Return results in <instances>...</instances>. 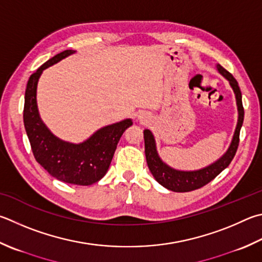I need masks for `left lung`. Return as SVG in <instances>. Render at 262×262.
Returning <instances> with one entry per match:
<instances>
[{
  "label": "left lung",
  "mask_w": 262,
  "mask_h": 262,
  "mask_svg": "<svg viewBox=\"0 0 262 262\" xmlns=\"http://www.w3.org/2000/svg\"><path fill=\"white\" fill-rule=\"evenodd\" d=\"M216 68L219 70V72L230 82V85L232 89H234L236 95L237 106H238V122H237L234 139H232L229 149H228L226 155L223 156L222 158L215 161V163L212 164L211 166H208V167L194 170V172H180V170H175L168 167L167 165L164 164L163 161L160 160L156 150L154 135H152V133L149 129L144 130L145 157L150 172L157 180V182L160 183L163 187L172 190V191L188 192L192 191V190H197L204 187V185H206L207 183H210L211 181L215 179L223 169L229 166L231 160L234 159L237 149H238L241 127L243 125L244 120V107L243 103H242V93L238 82H237L236 79L232 77V74L228 72L226 69H223L221 65L217 64Z\"/></svg>",
  "instance_id": "obj_1"
}]
</instances>
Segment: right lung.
<instances>
[{"label": "right lung", "mask_w": 262, "mask_h": 262, "mask_svg": "<svg viewBox=\"0 0 262 262\" xmlns=\"http://www.w3.org/2000/svg\"><path fill=\"white\" fill-rule=\"evenodd\" d=\"M72 50H64L41 65L28 79L24 125L35 160L51 177L66 183L90 185L106 174L117 149L118 142L127 127L133 125L130 119L105 126L81 144H70L57 139L41 121L36 106V84L42 71L57 63Z\"/></svg>", "instance_id": "right-lung-1"}]
</instances>
